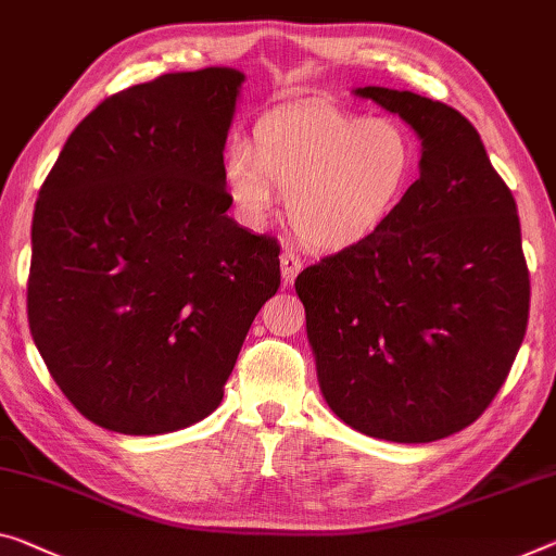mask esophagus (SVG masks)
I'll return each instance as SVG.
<instances>
[{
	"mask_svg": "<svg viewBox=\"0 0 556 556\" xmlns=\"http://www.w3.org/2000/svg\"><path fill=\"white\" fill-rule=\"evenodd\" d=\"M279 262H281V279H285V285H292L296 275L302 271V260L292 250H285L279 256Z\"/></svg>",
	"mask_w": 556,
	"mask_h": 556,
	"instance_id": "obj_1",
	"label": "esophagus"
}]
</instances>
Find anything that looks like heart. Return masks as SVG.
<instances>
[{
  "label": "heart",
  "instance_id": "heart-1",
  "mask_svg": "<svg viewBox=\"0 0 556 556\" xmlns=\"http://www.w3.org/2000/svg\"><path fill=\"white\" fill-rule=\"evenodd\" d=\"M414 167L412 137L394 119L312 99L264 114L252 147L229 144L225 185L252 225L269 217L277 189L287 194L302 242L342 250L384 225L407 194Z\"/></svg>",
  "mask_w": 556,
  "mask_h": 556
}]
</instances>
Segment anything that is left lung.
<instances>
[{"label":"left lung","instance_id":"left-lung-1","mask_svg":"<svg viewBox=\"0 0 556 556\" xmlns=\"http://www.w3.org/2000/svg\"><path fill=\"white\" fill-rule=\"evenodd\" d=\"M357 94L417 131L419 179L382 227L294 287L329 409L367 437L434 442L482 417L525 339L517 202L457 110L384 87Z\"/></svg>","mask_w":556,"mask_h":556}]
</instances>
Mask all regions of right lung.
Returning <instances> with one entry per match:
<instances>
[{
    "instance_id": "right-lung-1",
    "label": "right lung",
    "mask_w": 556,
    "mask_h": 556,
    "mask_svg": "<svg viewBox=\"0 0 556 556\" xmlns=\"http://www.w3.org/2000/svg\"><path fill=\"white\" fill-rule=\"evenodd\" d=\"M244 74H162L106 97L39 189L29 329L89 421L164 434L219 407L279 244L227 217L225 142Z\"/></svg>"
}]
</instances>
